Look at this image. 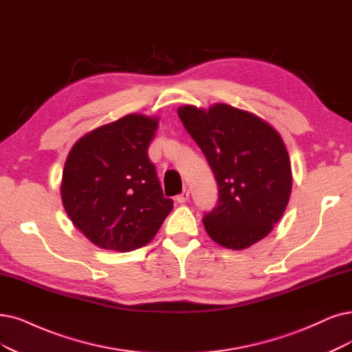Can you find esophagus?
<instances>
[{
	"instance_id": "esophagus-1",
	"label": "esophagus",
	"mask_w": 352,
	"mask_h": 352,
	"mask_svg": "<svg viewBox=\"0 0 352 352\" xmlns=\"http://www.w3.org/2000/svg\"><path fill=\"white\" fill-rule=\"evenodd\" d=\"M188 199H190V191L187 188L183 192H179L178 196H177V201L178 203H186Z\"/></svg>"
}]
</instances>
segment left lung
I'll return each instance as SVG.
<instances>
[{
    "label": "left lung",
    "mask_w": 352,
    "mask_h": 352,
    "mask_svg": "<svg viewBox=\"0 0 352 352\" xmlns=\"http://www.w3.org/2000/svg\"><path fill=\"white\" fill-rule=\"evenodd\" d=\"M178 116L217 181V206L203 217L209 236L229 250L265 238L287 207L293 184L289 152L277 130L228 104L209 110L183 106Z\"/></svg>",
    "instance_id": "obj_1"
}]
</instances>
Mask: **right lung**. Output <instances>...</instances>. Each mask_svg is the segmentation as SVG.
Segmentation results:
<instances>
[{
    "instance_id": "right-lung-1",
    "label": "right lung",
    "mask_w": 352,
    "mask_h": 352,
    "mask_svg": "<svg viewBox=\"0 0 352 352\" xmlns=\"http://www.w3.org/2000/svg\"><path fill=\"white\" fill-rule=\"evenodd\" d=\"M156 127V117L127 114L82 136L65 162V212L102 250L129 252L146 245L173 210L148 158Z\"/></svg>"
}]
</instances>
